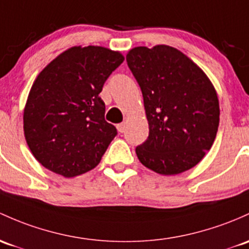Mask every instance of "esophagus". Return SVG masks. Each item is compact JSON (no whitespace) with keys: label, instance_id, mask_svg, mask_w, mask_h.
I'll return each mask as SVG.
<instances>
[{"label":"esophagus","instance_id":"obj_1","mask_svg":"<svg viewBox=\"0 0 249 249\" xmlns=\"http://www.w3.org/2000/svg\"><path fill=\"white\" fill-rule=\"evenodd\" d=\"M117 127V130H119L120 133H124L125 130V122H122V124H119L116 125Z\"/></svg>","mask_w":249,"mask_h":249}]
</instances>
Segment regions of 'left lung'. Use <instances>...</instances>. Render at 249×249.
I'll return each mask as SVG.
<instances>
[{
	"label": "left lung",
	"instance_id": "8db88e82",
	"mask_svg": "<svg viewBox=\"0 0 249 249\" xmlns=\"http://www.w3.org/2000/svg\"><path fill=\"white\" fill-rule=\"evenodd\" d=\"M128 68L143 97L149 134L135 148L143 166L171 176L196 166L220 122L217 93L207 74L175 47L130 50Z\"/></svg>",
	"mask_w": 249,
	"mask_h": 249
}]
</instances>
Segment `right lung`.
Returning a JSON list of instances; mask_svg holds the SVG:
<instances>
[{
	"instance_id": "right-lung-1",
	"label": "right lung",
	"mask_w": 249,
	"mask_h": 249,
	"mask_svg": "<svg viewBox=\"0 0 249 249\" xmlns=\"http://www.w3.org/2000/svg\"><path fill=\"white\" fill-rule=\"evenodd\" d=\"M124 60L106 47L74 46L40 72L23 111V130L42 166L71 178L100 164L117 130L104 120L98 95Z\"/></svg>"
}]
</instances>
